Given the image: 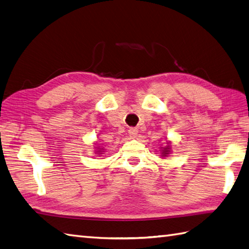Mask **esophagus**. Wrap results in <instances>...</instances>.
<instances>
[{
  "label": "esophagus",
  "mask_w": 249,
  "mask_h": 249,
  "mask_svg": "<svg viewBox=\"0 0 249 249\" xmlns=\"http://www.w3.org/2000/svg\"><path fill=\"white\" fill-rule=\"evenodd\" d=\"M128 135L131 139H135L138 136V129L137 128H129Z\"/></svg>",
  "instance_id": "1"
}]
</instances>
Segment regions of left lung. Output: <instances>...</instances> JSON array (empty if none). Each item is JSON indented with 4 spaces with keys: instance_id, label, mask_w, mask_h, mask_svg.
I'll return each mask as SVG.
<instances>
[{
    "instance_id": "obj_1",
    "label": "left lung",
    "mask_w": 249,
    "mask_h": 249,
    "mask_svg": "<svg viewBox=\"0 0 249 249\" xmlns=\"http://www.w3.org/2000/svg\"><path fill=\"white\" fill-rule=\"evenodd\" d=\"M160 153H161V158H165L172 153V147H171L170 141H166L165 145L160 146Z\"/></svg>"
}]
</instances>
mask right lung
<instances>
[{"instance_id":"add662e5","label":"right lung","mask_w":249,"mask_h":249,"mask_svg":"<svg viewBox=\"0 0 249 249\" xmlns=\"http://www.w3.org/2000/svg\"><path fill=\"white\" fill-rule=\"evenodd\" d=\"M94 148H95V151H94L95 155H97V156H101V155L105 153V152H104L105 149H104V147H102V146H95Z\"/></svg>"}]
</instances>
